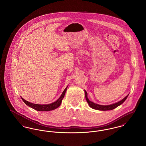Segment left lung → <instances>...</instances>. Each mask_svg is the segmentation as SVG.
Instances as JSON below:
<instances>
[{"mask_svg":"<svg viewBox=\"0 0 146 146\" xmlns=\"http://www.w3.org/2000/svg\"><path fill=\"white\" fill-rule=\"evenodd\" d=\"M85 98L86 100V101L88 102V104L89 105V106L91 108L96 110H99V111H108V110H112L115 108H117L119 106H120V104H122L125 100L127 98V96H129V94L125 97L124 98L123 100H121V101H119L118 102H117L115 104H110V105H107V106H103V105H100V104H95L92 102H91V101H89V98H88V94L87 92L85 90Z\"/></svg>","mask_w":146,"mask_h":146,"instance_id":"obj_1","label":"left lung"}]
</instances>
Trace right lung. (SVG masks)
<instances>
[{"label":"right lung","mask_w":146,"mask_h":146,"mask_svg":"<svg viewBox=\"0 0 146 146\" xmlns=\"http://www.w3.org/2000/svg\"><path fill=\"white\" fill-rule=\"evenodd\" d=\"M68 88V86L66 88V89L64 90V91H63L62 94V95H61V96L60 97V98L53 103L52 104H32V103H31L28 101H26L25 100H24L22 97H21V99L23 100V101L25 102V104H27L28 106L31 107L32 108L34 109L35 110H36V111H52V110H54L56 108H58L60 104L62 102V101L63 98L64 96V95H65V93H66V91L67 90V89Z\"/></svg>","instance_id":"right-lung-1"}]
</instances>
